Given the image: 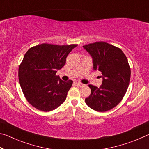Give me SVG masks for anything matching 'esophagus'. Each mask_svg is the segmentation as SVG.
<instances>
[{"mask_svg":"<svg viewBox=\"0 0 149 149\" xmlns=\"http://www.w3.org/2000/svg\"><path fill=\"white\" fill-rule=\"evenodd\" d=\"M75 85H76V86H79V87H82V86H84V84H81V83H79V82H75Z\"/></svg>","mask_w":149,"mask_h":149,"instance_id":"1","label":"esophagus"}]
</instances>
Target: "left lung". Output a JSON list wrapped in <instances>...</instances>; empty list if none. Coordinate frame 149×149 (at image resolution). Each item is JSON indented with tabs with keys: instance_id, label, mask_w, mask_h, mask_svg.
I'll use <instances>...</instances> for the list:
<instances>
[{
	"instance_id": "8db88e82",
	"label": "left lung",
	"mask_w": 149,
	"mask_h": 149,
	"mask_svg": "<svg viewBox=\"0 0 149 149\" xmlns=\"http://www.w3.org/2000/svg\"><path fill=\"white\" fill-rule=\"evenodd\" d=\"M83 48L91 56L94 70L101 72L100 87L89 85L91 93L85 101L92 109L104 112L121 102L128 88L131 68L121 49L105 42L85 45Z\"/></svg>"
}]
</instances>
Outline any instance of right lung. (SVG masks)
<instances>
[{
	"instance_id": "1",
	"label": "right lung",
	"mask_w": 149,
	"mask_h": 149,
	"mask_svg": "<svg viewBox=\"0 0 149 149\" xmlns=\"http://www.w3.org/2000/svg\"><path fill=\"white\" fill-rule=\"evenodd\" d=\"M77 46L42 44L25 54L18 69V77L24 95L33 107L47 112L64 102L73 81H62L56 74Z\"/></svg>"
}]
</instances>
